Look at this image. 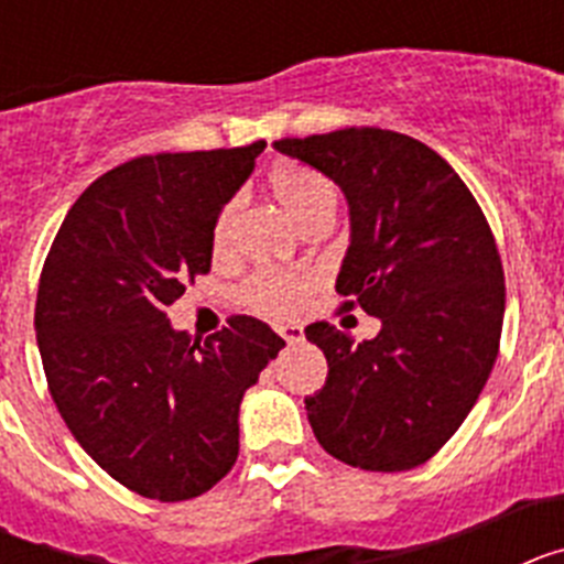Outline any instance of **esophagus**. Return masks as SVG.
<instances>
[{
    "label": "esophagus",
    "mask_w": 564,
    "mask_h": 564,
    "mask_svg": "<svg viewBox=\"0 0 564 564\" xmlns=\"http://www.w3.org/2000/svg\"><path fill=\"white\" fill-rule=\"evenodd\" d=\"M276 333L282 338H285L288 344H299V341H302V338H305V330H302V327H299V325H279Z\"/></svg>",
    "instance_id": "34e87169"
}]
</instances>
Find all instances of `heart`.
<instances>
[{"instance_id": "obj_1", "label": "heart", "mask_w": 564, "mask_h": 564, "mask_svg": "<svg viewBox=\"0 0 564 564\" xmlns=\"http://www.w3.org/2000/svg\"><path fill=\"white\" fill-rule=\"evenodd\" d=\"M276 200L288 208L299 226H305L313 214L336 206V188L318 169L305 166L296 161H282L268 172ZM228 220H231V206L223 208L220 220L214 223V251H223L228 237ZM311 276L293 271H257L248 276L239 288V302L257 316L265 318H288L296 311L305 296L311 293Z\"/></svg>"}]
</instances>
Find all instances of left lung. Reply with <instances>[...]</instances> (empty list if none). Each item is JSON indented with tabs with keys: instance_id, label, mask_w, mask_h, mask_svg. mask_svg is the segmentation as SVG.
<instances>
[{
	"instance_id": "8db88e82",
	"label": "left lung",
	"mask_w": 564,
	"mask_h": 564,
	"mask_svg": "<svg viewBox=\"0 0 564 564\" xmlns=\"http://www.w3.org/2000/svg\"><path fill=\"white\" fill-rule=\"evenodd\" d=\"M273 147L344 192L341 311L381 318L361 344L327 322L305 327L327 358L325 387L305 398L313 435L347 466H421L466 421L500 350L506 279L495 234L455 169L410 134L350 127Z\"/></svg>"
}]
</instances>
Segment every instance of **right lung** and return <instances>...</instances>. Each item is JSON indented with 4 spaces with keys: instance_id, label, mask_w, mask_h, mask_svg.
I'll return each mask as SVG.
<instances>
[{
    "instance_id": "right-lung-1",
    "label": "right lung",
    "mask_w": 564,
    "mask_h": 564,
    "mask_svg": "<svg viewBox=\"0 0 564 564\" xmlns=\"http://www.w3.org/2000/svg\"><path fill=\"white\" fill-rule=\"evenodd\" d=\"M265 141L143 154L73 203L36 296L50 395L112 480L149 500L208 491L239 455V401L285 341L231 316L206 341L174 330L166 307L212 271L214 223Z\"/></svg>"
}]
</instances>
